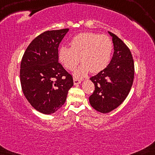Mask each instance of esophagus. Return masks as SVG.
I'll list each match as a JSON object with an SVG mask.
<instances>
[{
	"instance_id": "esophagus-1",
	"label": "esophagus",
	"mask_w": 155,
	"mask_h": 155,
	"mask_svg": "<svg viewBox=\"0 0 155 155\" xmlns=\"http://www.w3.org/2000/svg\"><path fill=\"white\" fill-rule=\"evenodd\" d=\"M73 82H74V84H75V85H76V84H80V82H81V80H78V79H77V78H74V79H73Z\"/></svg>"
}]
</instances>
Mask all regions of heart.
Segmentation results:
<instances>
[{
	"label": "heart",
	"mask_w": 155,
	"mask_h": 155,
	"mask_svg": "<svg viewBox=\"0 0 155 155\" xmlns=\"http://www.w3.org/2000/svg\"><path fill=\"white\" fill-rule=\"evenodd\" d=\"M113 42L107 35L94 32H82L71 41V48L63 46L59 49L58 58L63 66L73 71L80 60L81 65L74 73L75 77L83 78L89 72L102 71L111 61Z\"/></svg>",
	"instance_id": "b5f03b06"
}]
</instances>
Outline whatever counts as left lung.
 <instances>
[{"label": "left lung", "mask_w": 155, "mask_h": 155, "mask_svg": "<svg viewBox=\"0 0 155 155\" xmlns=\"http://www.w3.org/2000/svg\"><path fill=\"white\" fill-rule=\"evenodd\" d=\"M114 43V55L108 66L90 80L94 90L89 98L97 111L107 114L121 104L128 96L134 79V61L129 48L109 31Z\"/></svg>", "instance_id": "8db88e82"}]
</instances>
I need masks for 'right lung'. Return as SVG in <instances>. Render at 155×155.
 I'll return each instance as SVG.
<instances>
[{
    "label": "right lung",
    "instance_id": "add662e5",
    "mask_svg": "<svg viewBox=\"0 0 155 155\" xmlns=\"http://www.w3.org/2000/svg\"><path fill=\"white\" fill-rule=\"evenodd\" d=\"M69 29L46 31L32 40L23 55L20 77L29 104L44 114L64 104L73 77L58 62V46Z\"/></svg>",
    "mask_w": 155,
    "mask_h": 155
}]
</instances>
